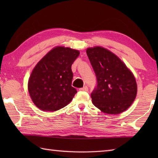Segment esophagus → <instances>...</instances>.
Segmentation results:
<instances>
[{"instance_id": "1", "label": "esophagus", "mask_w": 158, "mask_h": 158, "mask_svg": "<svg viewBox=\"0 0 158 158\" xmlns=\"http://www.w3.org/2000/svg\"><path fill=\"white\" fill-rule=\"evenodd\" d=\"M79 90H82V91H88V90H89V89H88V87L86 86V85H85V86L81 88V89H80Z\"/></svg>"}]
</instances>
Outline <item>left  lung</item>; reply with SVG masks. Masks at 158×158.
Listing matches in <instances>:
<instances>
[{
	"label": "left lung",
	"instance_id": "8db88e82",
	"mask_svg": "<svg viewBox=\"0 0 158 158\" xmlns=\"http://www.w3.org/2000/svg\"><path fill=\"white\" fill-rule=\"evenodd\" d=\"M86 53L97 79V85L91 93L93 105L109 114L126 110L137 92L132 73L119 58L105 48H89Z\"/></svg>",
	"mask_w": 158,
	"mask_h": 158
}]
</instances>
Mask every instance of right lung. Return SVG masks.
I'll return each mask as SVG.
<instances>
[{
    "label": "right lung",
    "mask_w": 158,
    "mask_h": 158,
    "mask_svg": "<svg viewBox=\"0 0 158 158\" xmlns=\"http://www.w3.org/2000/svg\"><path fill=\"white\" fill-rule=\"evenodd\" d=\"M79 55L77 50L57 47L35 67L28 89L32 100L41 110L57 111L73 100L77 91L72 86L71 66Z\"/></svg>",
    "instance_id": "add662e5"
}]
</instances>
